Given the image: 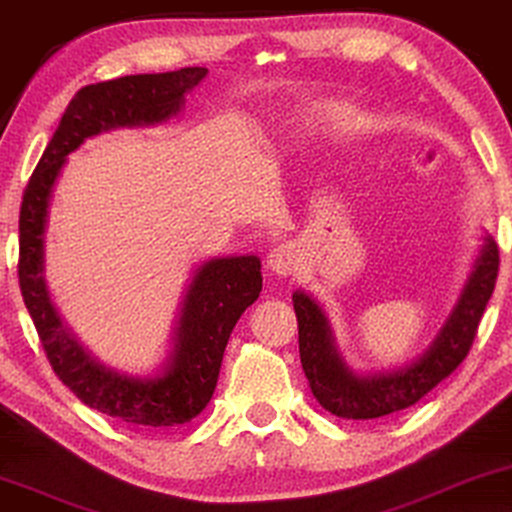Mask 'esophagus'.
Returning a JSON list of instances; mask_svg holds the SVG:
<instances>
[{
    "label": "esophagus",
    "mask_w": 512,
    "mask_h": 512,
    "mask_svg": "<svg viewBox=\"0 0 512 512\" xmlns=\"http://www.w3.org/2000/svg\"><path fill=\"white\" fill-rule=\"evenodd\" d=\"M267 264H269V269L276 271L278 276H290L292 271L297 269V250L288 243L278 245V248L269 252Z\"/></svg>",
    "instance_id": "obj_1"
}]
</instances>
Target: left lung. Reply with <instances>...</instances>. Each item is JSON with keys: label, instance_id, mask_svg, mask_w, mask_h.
Here are the masks:
<instances>
[{"label": "left lung", "instance_id": "obj_1", "mask_svg": "<svg viewBox=\"0 0 512 512\" xmlns=\"http://www.w3.org/2000/svg\"><path fill=\"white\" fill-rule=\"evenodd\" d=\"M496 276H499V248L492 238H487L459 304L454 306L452 316L447 318L431 349L405 370L374 374V377H356L342 363L332 344L325 313L309 295L295 292L292 302H295L299 327V358L313 398L323 410L342 419H377L419 403L468 356L478 335L482 313L494 292Z\"/></svg>", "mask_w": 512, "mask_h": 512}]
</instances>
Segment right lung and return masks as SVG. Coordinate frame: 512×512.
Instances as JSON below:
<instances>
[{"mask_svg":"<svg viewBox=\"0 0 512 512\" xmlns=\"http://www.w3.org/2000/svg\"><path fill=\"white\" fill-rule=\"evenodd\" d=\"M206 72V67H182L177 72L131 74L81 88L67 105L20 203L18 283L46 358L81 403L128 424L177 426L206 410L231 330L262 292V264L255 255L220 257L203 264L189 285L166 370L154 379L124 377L95 363L53 309L42 276L46 210L67 154L109 128L161 124L175 117L185 93Z\"/></svg>","mask_w":512,"mask_h":512,"instance_id":"right-lung-1","label":"right lung"}]
</instances>
